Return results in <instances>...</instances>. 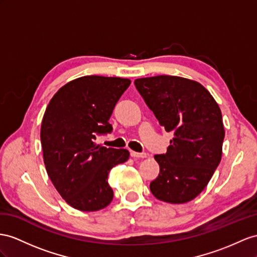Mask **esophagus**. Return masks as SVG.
<instances>
[{"label": "esophagus", "instance_id": "1", "mask_svg": "<svg viewBox=\"0 0 257 257\" xmlns=\"http://www.w3.org/2000/svg\"><path fill=\"white\" fill-rule=\"evenodd\" d=\"M130 155L133 157H137V159H146L148 156L147 153H138V152H134V151H131Z\"/></svg>", "mask_w": 257, "mask_h": 257}]
</instances>
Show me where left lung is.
<instances>
[{
	"mask_svg": "<svg viewBox=\"0 0 257 257\" xmlns=\"http://www.w3.org/2000/svg\"><path fill=\"white\" fill-rule=\"evenodd\" d=\"M136 88L167 133L166 154L155 155L160 174L150 189L157 200L182 204L207 186L222 154L225 138L221 110L201 83L177 76L135 80Z\"/></svg>",
	"mask_w": 257,
	"mask_h": 257,
	"instance_id": "left-lung-1",
	"label": "left lung"
}]
</instances>
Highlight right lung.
I'll return each instance as SVG.
<instances>
[{
  "instance_id": "add662e5",
  "label": "right lung",
  "mask_w": 257,
  "mask_h": 257,
  "mask_svg": "<svg viewBox=\"0 0 257 257\" xmlns=\"http://www.w3.org/2000/svg\"><path fill=\"white\" fill-rule=\"evenodd\" d=\"M130 83L118 77L77 78L45 109L40 131L45 169L66 203L81 212L108 205L114 196L109 170L129 159L128 150L101 147L95 140L113 130L110 115Z\"/></svg>"
}]
</instances>
